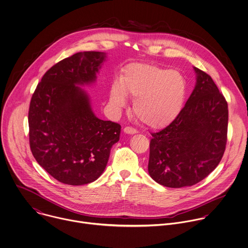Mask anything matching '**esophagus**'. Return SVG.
<instances>
[{
  "label": "esophagus",
  "instance_id": "1",
  "mask_svg": "<svg viewBox=\"0 0 248 248\" xmlns=\"http://www.w3.org/2000/svg\"><path fill=\"white\" fill-rule=\"evenodd\" d=\"M124 132H125L126 134H128V135H134V134H137V133H138V130L135 129V128H133V127L128 126V127H125V128H124Z\"/></svg>",
  "mask_w": 248,
  "mask_h": 248
}]
</instances>
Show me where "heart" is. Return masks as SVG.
<instances>
[{"mask_svg":"<svg viewBox=\"0 0 248 248\" xmlns=\"http://www.w3.org/2000/svg\"><path fill=\"white\" fill-rule=\"evenodd\" d=\"M186 91V80L179 72L153 64L135 63L125 69L119 83H112L109 102L121 108L126 106V95L133 97L136 116L142 123L158 128L178 116Z\"/></svg>","mask_w":248,"mask_h":248,"instance_id":"heart-1","label":"heart"}]
</instances>
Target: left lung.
<instances>
[{
    "label": "left lung",
    "instance_id": "left-lung-1",
    "mask_svg": "<svg viewBox=\"0 0 248 248\" xmlns=\"http://www.w3.org/2000/svg\"><path fill=\"white\" fill-rule=\"evenodd\" d=\"M196 84L178 116L152 133L148 172L167 187L193 186L220 163L225 151L228 105L217 84L193 67Z\"/></svg>",
    "mask_w": 248,
    "mask_h": 248
}]
</instances>
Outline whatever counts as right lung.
Here are the masks:
<instances>
[{
  "instance_id": "1",
  "label": "right lung",
  "mask_w": 248,
  "mask_h": 248,
  "mask_svg": "<svg viewBox=\"0 0 248 248\" xmlns=\"http://www.w3.org/2000/svg\"><path fill=\"white\" fill-rule=\"evenodd\" d=\"M103 52H80L52 66L37 84L29 108L30 147L36 162L61 183L97 180L108 164L121 126L95 116L78 85L96 81Z\"/></svg>"
}]
</instances>
